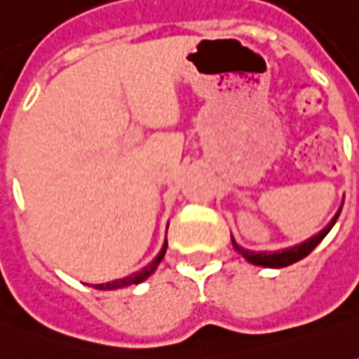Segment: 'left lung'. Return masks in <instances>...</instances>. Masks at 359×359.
<instances>
[{"instance_id":"1","label":"left lung","mask_w":359,"mask_h":359,"mask_svg":"<svg viewBox=\"0 0 359 359\" xmlns=\"http://www.w3.org/2000/svg\"><path fill=\"white\" fill-rule=\"evenodd\" d=\"M340 212H342V208L338 210V214L334 216L332 222L324 228L320 233H316L314 238H311V240H306L304 243H301V245H294V248H289V250H281V251H273V253H267V251H250V250H243V248H240L236 241H233V248H236V251L238 253H241L245 259L250 263H253V265H263V267H275V269H279V267H287V265H292V263L301 262L302 257H306L311 251L320 243V241L326 238V233L332 230V226L336 224V220H338V216H340Z\"/></svg>"}]
</instances>
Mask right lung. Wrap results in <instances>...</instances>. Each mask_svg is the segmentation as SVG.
<instances>
[{"label":"right lung","instance_id":"1","mask_svg":"<svg viewBox=\"0 0 359 359\" xmlns=\"http://www.w3.org/2000/svg\"><path fill=\"white\" fill-rule=\"evenodd\" d=\"M165 251H167V241H165V245H163V250H161L159 255H157L153 262L149 263L147 267H143L141 271L131 273L129 277H123V279H118V281L104 283V285H94V287H96V289H100V291H109V289H121V287H128V285H137V283L145 281L149 275L157 269V265L163 262V257H165Z\"/></svg>","mask_w":359,"mask_h":359}]
</instances>
